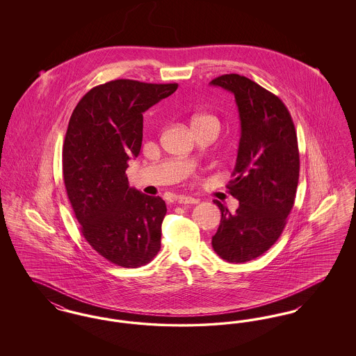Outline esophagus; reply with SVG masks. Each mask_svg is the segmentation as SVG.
<instances>
[{
  "label": "esophagus",
  "mask_w": 356,
  "mask_h": 356,
  "mask_svg": "<svg viewBox=\"0 0 356 356\" xmlns=\"http://www.w3.org/2000/svg\"><path fill=\"white\" fill-rule=\"evenodd\" d=\"M177 203L179 204H197L199 200L191 196H179L177 197Z\"/></svg>",
  "instance_id": "34e87169"
}]
</instances>
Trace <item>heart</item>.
<instances>
[{"instance_id":"b5f03b06","label":"heart","mask_w":356,"mask_h":356,"mask_svg":"<svg viewBox=\"0 0 356 356\" xmlns=\"http://www.w3.org/2000/svg\"><path fill=\"white\" fill-rule=\"evenodd\" d=\"M208 119H215V118H212V116H208V115H202V116H196L193 121H199V120H208ZM216 120V119H215Z\"/></svg>"}]
</instances>
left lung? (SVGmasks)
I'll return each mask as SVG.
<instances>
[{
  "label": "left lung",
  "mask_w": 356,
  "mask_h": 356,
  "mask_svg": "<svg viewBox=\"0 0 356 356\" xmlns=\"http://www.w3.org/2000/svg\"><path fill=\"white\" fill-rule=\"evenodd\" d=\"M235 95L241 136L234 179L227 188L238 200L221 220L212 247L229 263H245L268 251L280 237L299 181L298 137L287 106L276 95L236 73L211 81Z\"/></svg>",
  "instance_id": "obj_1"
}]
</instances>
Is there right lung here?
Instances as JSON below:
<instances>
[{
    "label": "right lung",
    "instance_id": "right-lung-1",
    "mask_svg": "<svg viewBox=\"0 0 356 356\" xmlns=\"http://www.w3.org/2000/svg\"><path fill=\"white\" fill-rule=\"evenodd\" d=\"M179 85L113 80L76 105L63 148L69 202L90 247L108 261L137 268L160 251L165 202L129 186L125 170L143 141V113Z\"/></svg>",
    "mask_w": 356,
    "mask_h": 356
}]
</instances>
